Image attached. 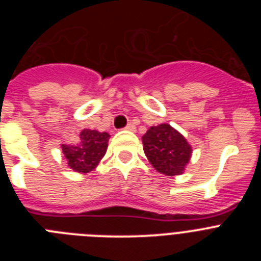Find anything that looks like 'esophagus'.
<instances>
[{"mask_svg": "<svg viewBox=\"0 0 261 261\" xmlns=\"http://www.w3.org/2000/svg\"><path fill=\"white\" fill-rule=\"evenodd\" d=\"M125 129H126V130H132V132H133V130H136V126H135V125H133V124H132V123H129V124H128V125H126V126H125Z\"/></svg>", "mask_w": 261, "mask_h": 261, "instance_id": "34e87169", "label": "esophagus"}]
</instances>
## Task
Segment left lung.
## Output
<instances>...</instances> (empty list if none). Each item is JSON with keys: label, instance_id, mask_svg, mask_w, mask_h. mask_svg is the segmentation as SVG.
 Here are the masks:
<instances>
[{"label": "left lung", "instance_id": "left-lung-1", "mask_svg": "<svg viewBox=\"0 0 261 261\" xmlns=\"http://www.w3.org/2000/svg\"><path fill=\"white\" fill-rule=\"evenodd\" d=\"M144 151L149 162L161 174L174 176L183 172L190 162V144L180 133L168 124L151 126L142 136Z\"/></svg>", "mask_w": 261, "mask_h": 261}]
</instances>
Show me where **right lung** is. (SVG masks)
Segmentation results:
<instances>
[{
	"instance_id": "add662e5",
	"label": "right lung",
	"mask_w": 261,
	"mask_h": 261,
	"mask_svg": "<svg viewBox=\"0 0 261 261\" xmlns=\"http://www.w3.org/2000/svg\"><path fill=\"white\" fill-rule=\"evenodd\" d=\"M108 138L110 135L106 132L84 129L77 144L61 145L62 154L68 161L69 167L77 172L91 171L106 154Z\"/></svg>"
}]
</instances>
